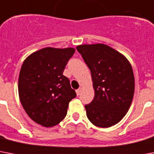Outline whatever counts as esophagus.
Masks as SVG:
<instances>
[{
	"instance_id": "34e87169",
	"label": "esophagus",
	"mask_w": 154,
	"mask_h": 154,
	"mask_svg": "<svg viewBox=\"0 0 154 154\" xmlns=\"http://www.w3.org/2000/svg\"><path fill=\"white\" fill-rule=\"evenodd\" d=\"M81 91H82V88H79L77 91H76V93H77V95H79L81 93Z\"/></svg>"
}]
</instances>
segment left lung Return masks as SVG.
<instances>
[{
  "label": "left lung",
  "mask_w": 154,
  "mask_h": 154,
  "mask_svg": "<svg viewBox=\"0 0 154 154\" xmlns=\"http://www.w3.org/2000/svg\"><path fill=\"white\" fill-rule=\"evenodd\" d=\"M91 72L94 97L85 105L87 116L98 127L106 128L121 121L134 93V76L126 57L103 44L76 48Z\"/></svg>",
  "instance_id": "8db88e82"
}]
</instances>
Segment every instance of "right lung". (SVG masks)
Here are the masks:
<instances>
[{"label": "right lung", "mask_w": 154, "mask_h": 154, "mask_svg": "<svg viewBox=\"0 0 154 154\" xmlns=\"http://www.w3.org/2000/svg\"><path fill=\"white\" fill-rule=\"evenodd\" d=\"M75 50L45 48L28 56L20 71L18 91L27 114L45 127L59 124L76 97L68 78L63 75Z\"/></svg>", "instance_id": "1"}]
</instances>
